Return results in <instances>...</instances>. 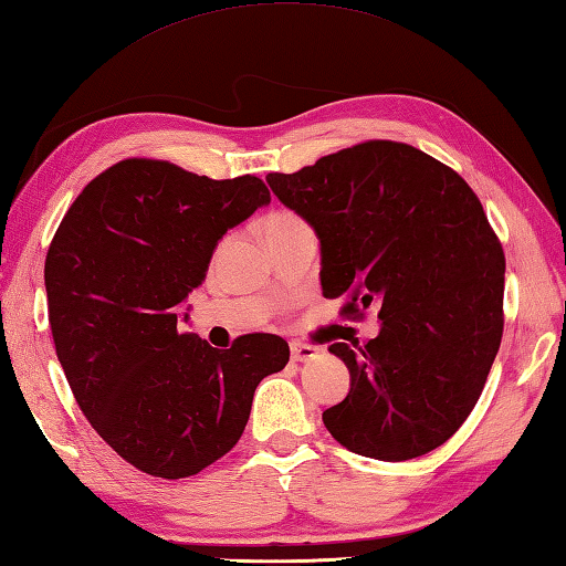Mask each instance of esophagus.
<instances>
[{
	"label": "esophagus",
	"mask_w": 566,
	"mask_h": 566,
	"mask_svg": "<svg viewBox=\"0 0 566 566\" xmlns=\"http://www.w3.org/2000/svg\"><path fill=\"white\" fill-rule=\"evenodd\" d=\"M317 354H319V348L312 346V344H303V342H293L291 344V356L297 363H307L312 358H317Z\"/></svg>",
	"instance_id": "esophagus-1"
}]
</instances>
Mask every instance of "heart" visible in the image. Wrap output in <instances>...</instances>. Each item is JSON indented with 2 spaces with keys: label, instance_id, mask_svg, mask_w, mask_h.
<instances>
[{
  "label": "heart",
  "instance_id": "b5f03b06",
  "mask_svg": "<svg viewBox=\"0 0 566 566\" xmlns=\"http://www.w3.org/2000/svg\"><path fill=\"white\" fill-rule=\"evenodd\" d=\"M303 230H310V224L303 216H297V212H293V210H273L261 220L263 240H271V237H281V234H291V232H303Z\"/></svg>",
  "mask_w": 566,
  "mask_h": 566
}]
</instances>
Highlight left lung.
I'll return each mask as SVG.
<instances>
[{"label":"left lung","mask_w":566,"mask_h":566,"mask_svg":"<svg viewBox=\"0 0 566 566\" xmlns=\"http://www.w3.org/2000/svg\"><path fill=\"white\" fill-rule=\"evenodd\" d=\"M315 228L322 291L342 315L378 305L380 334L329 350L350 389L324 413L338 443L399 462L431 453L470 417L504 334L506 259L480 198L421 149L368 140L295 174H269Z\"/></svg>","instance_id":"1"}]
</instances>
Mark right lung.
I'll list each match as a JSON object with an SVG mask.
<instances>
[{
  "mask_svg": "<svg viewBox=\"0 0 566 566\" xmlns=\"http://www.w3.org/2000/svg\"><path fill=\"white\" fill-rule=\"evenodd\" d=\"M269 203L251 174L216 181L133 157L84 186L50 242L57 360L94 431L140 472L181 480L230 453L256 385L291 358L273 334L212 348L179 332L222 234Z\"/></svg>",
  "mask_w": 566,
  "mask_h": 566,
  "instance_id": "right-lung-1",
  "label": "right lung"
}]
</instances>
